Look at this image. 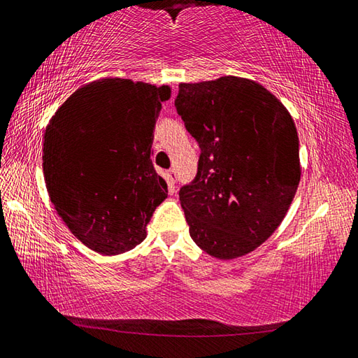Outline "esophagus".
Listing matches in <instances>:
<instances>
[{
  "instance_id": "obj_1",
  "label": "esophagus",
  "mask_w": 358,
  "mask_h": 358,
  "mask_svg": "<svg viewBox=\"0 0 358 358\" xmlns=\"http://www.w3.org/2000/svg\"><path fill=\"white\" fill-rule=\"evenodd\" d=\"M166 180H168L169 187H171V189H174V184H176V180H178V174H176L174 169H169V171L166 173Z\"/></svg>"
}]
</instances>
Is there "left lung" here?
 Listing matches in <instances>:
<instances>
[{
  "label": "left lung",
  "instance_id": "1",
  "mask_svg": "<svg viewBox=\"0 0 358 358\" xmlns=\"http://www.w3.org/2000/svg\"><path fill=\"white\" fill-rule=\"evenodd\" d=\"M174 105L201 148L196 178L179 192L193 242L218 259L253 252L300 182L292 116L264 86L233 75L180 83Z\"/></svg>",
  "mask_w": 358,
  "mask_h": 358
}]
</instances>
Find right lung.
Listing matches in <instances>:
<instances>
[{"label": "right lung", "instance_id": "add662e5", "mask_svg": "<svg viewBox=\"0 0 358 358\" xmlns=\"http://www.w3.org/2000/svg\"><path fill=\"white\" fill-rule=\"evenodd\" d=\"M171 87L102 78L78 87L43 134L48 196L71 233L100 255L146 239L168 185L155 173L154 127Z\"/></svg>", "mask_w": 358, "mask_h": 358}]
</instances>
